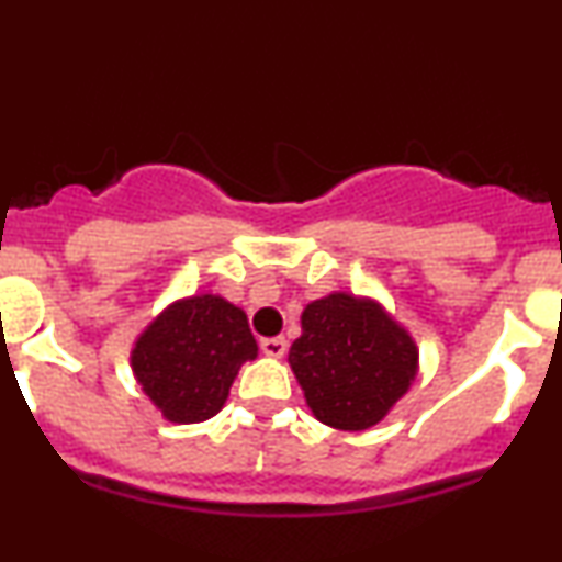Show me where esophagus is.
I'll return each mask as SVG.
<instances>
[{"label": "esophagus", "mask_w": 562, "mask_h": 562, "mask_svg": "<svg viewBox=\"0 0 562 562\" xmlns=\"http://www.w3.org/2000/svg\"><path fill=\"white\" fill-rule=\"evenodd\" d=\"M259 346H261V351L267 353V357H272V359L285 357V351H288V340L285 338H261Z\"/></svg>", "instance_id": "obj_1"}]
</instances>
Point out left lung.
Segmentation results:
<instances>
[{"label":"left lung","mask_w":562,"mask_h":562,"mask_svg":"<svg viewBox=\"0 0 562 562\" xmlns=\"http://www.w3.org/2000/svg\"><path fill=\"white\" fill-rule=\"evenodd\" d=\"M290 370L319 423L367 430L393 409L420 370V348L375 299L330 293L301 314Z\"/></svg>","instance_id":"obj_1"}]
</instances>
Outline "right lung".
Returning <instances> with one entry per match:
<instances>
[{"mask_svg":"<svg viewBox=\"0 0 562 562\" xmlns=\"http://www.w3.org/2000/svg\"><path fill=\"white\" fill-rule=\"evenodd\" d=\"M259 357L240 306L214 293L169 303L137 335L132 372L169 423L211 420L245 362Z\"/></svg>","mask_w":562,"mask_h":562,"instance_id":"right-lung-1","label":"right lung"}]
</instances>
